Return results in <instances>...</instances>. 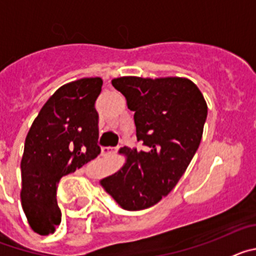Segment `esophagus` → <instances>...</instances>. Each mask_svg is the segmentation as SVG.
<instances>
[{
    "instance_id": "1",
    "label": "esophagus",
    "mask_w": 256,
    "mask_h": 256,
    "mask_svg": "<svg viewBox=\"0 0 256 256\" xmlns=\"http://www.w3.org/2000/svg\"><path fill=\"white\" fill-rule=\"evenodd\" d=\"M123 148L122 144H118L116 148H102V152H104V154H112V152H116V151L119 150V148Z\"/></svg>"
}]
</instances>
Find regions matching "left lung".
<instances>
[{
	"label": "left lung",
	"instance_id": "left-lung-1",
	"mask_svg": "<svg viewBox=\"0 0 256 256\" xmlns=\"http://www.w3.org/2000/svg\"><path fill=\"white\" fill-rule=\"evenodd\" d=\"M134 112L137 141L144 150L124 148L126 165L101 184L123 209L158 204L176 187L198 148L208 116L204 96L186 78L112 79Z\"/></svg>",
	"mask_w": 256,
	"mask_h": 256
}]
</instances>
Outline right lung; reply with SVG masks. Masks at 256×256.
Here are the masks:
<instances>
[{
	"label": "right lung",
	"instance_id": "right-lung-1",
	"mask_svg": "<svg viewBox=\"0 0 256 256\" xmlns=\"http://www.w3.org/2000/svg\"><path fill=\"white\" fill-rule=\"evenodd\" d=\"M102 79L83 78L50 97L26 138L22 159V204L32 230L46 236L60 224L56 191L64 176L100 155L94 104Z\"/></svg>",
	"mask_w": 256,
	"mask_h": 256
}]
</instances>
